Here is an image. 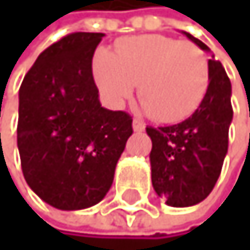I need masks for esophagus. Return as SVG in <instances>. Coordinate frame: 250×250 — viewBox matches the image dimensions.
Here are the masks:
<instances>
[{"mask_svg":"<svg viewBox=\"0 0 250 250\" xmlns=\"http://www.w3.org/2000/svg\"><path fill=\"white\" fill-rule=\"evenodd\" d=\"M133 130H134L136 133H141V131H144V130H146V125L142 124L141 120L134 119V120H133Z\"/></svg>","mask_w":250,"mask_h":250,"instance_id":"1","label":"esophagus"}]
</instances>
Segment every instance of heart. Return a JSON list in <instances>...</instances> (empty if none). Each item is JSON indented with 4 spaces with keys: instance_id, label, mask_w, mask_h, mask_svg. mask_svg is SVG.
<instances>
[{
    "instance_id": "b5f03b06",
    "label": "heart",
    "mask_w": 250,
    "mask_h": 250,
    "mask_svg": "<svg viewBox=\"0 0 250 250\" xmlns=\"http://www.w3.org/2000/svg\"><path fill=\"white\" fill-rule=\"evenodd\" d=\"M92 70L98 89L114 106H122L139 83L144 108L164 124L191 116L210 83L208 59L197 45L160 34L122 39L116 53L97 50Z\"/></svg>"
}]
</instances>
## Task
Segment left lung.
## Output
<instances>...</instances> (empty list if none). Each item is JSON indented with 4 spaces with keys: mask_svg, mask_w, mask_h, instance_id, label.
<instances>
[{
    "mask_svg": "<svg viewBox=\"0 0 250 250\" xmlns=\"http://www.w3.org/2000/svg\"><path fill=\"white\" fill-rule=\"evenodd\" d=\"M200 50L202 40L183 32ZM210 83L194 114L170 126H147L152 139V185L170 207L196 205L213 191L229 148V126L233 119L232 84L219 61L208 59Z\"/></svg>",
    "mask_w": 250,
    "mask_h": 250,
    "instance_id": "8db88e82",
    "label": "left lung"
}]
</instances>
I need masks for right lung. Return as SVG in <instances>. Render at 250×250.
Listing matches in <instances>:
<instances>
[{
    "label": "right lung",
    "mask_w": 250,
    "mask_h": 250,
    "mask_svg": "<svg viewBox=\"0 0 250 250\" xmlns=\"http://www.w3.org/2000/svg\"><path fill=\"white\" fill-rule=\"evenodd\" d=\"M103 32H73L39 54L18 92L17 146L29 188L59 210L109 191L133 119L98 100L92 58Z\"/></svg>",
    "instance_id": "right-lung-1"
}]
</instances>
